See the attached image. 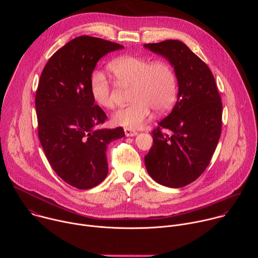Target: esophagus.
<instances>
[{"instance_id": "34e87169", "label": "esophagus", "mask_w": 258, "mask_h": 258, "mask_svg": "<svg viewBox=\"0 0 258 258\" xmlns=\"http://www.w3.org/2000/svg\"><path fill=\"white\" fill-rule=\"evenodd\" d=\"M124 134H125L126 137H134V136H136L138 133H137L135 130H133V128L124 127Z\"/></svg>"}]
</instances>
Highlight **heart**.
<instances>
[{
  "instance_id": "obj_1",
  "label": "heart",
  "mask_w": 258,
  "mask_h": 258,
  "mask_svg": "<svg viewBox=\"0 0 258 258\" xmlns=\"http://www.w3.org/2000/svg\"><path fill=\"white\" fill-rule=\"evenodd\" d=\"M108 69L118 84L132 87L133 102L117 109L112 115L116 125L138 127L150 117L152 109L157 113H164L173 106L178 83L175 70L169 62L123 56L113 60L108 65ZM91 94L100 106L113 107L111 89L102 73L94 75Z\"/></svg>"
}]
</instances>
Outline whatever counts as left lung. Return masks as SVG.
Wrapping results in <instances>:
<instances>
[{
    "instance_id": "obj_1",
    "label": "left lung",
    "mask_w": 258,
    "mask_h": 258,
    "mask_svg": "<svg viewBox=\"0 0 258 258\" xmlns=\"http://www.w3.org/2000/svg\"><path fill=\"white\" fill-rule=\"evenodd\" d=\"M145 48L170 62L178 83L173 109L151 132L153 145L145 156L146 168L160 185L181 188L197 179L211 160L222 133V98L208 66L180 41Z\"/></svg>"
}]
</instances>
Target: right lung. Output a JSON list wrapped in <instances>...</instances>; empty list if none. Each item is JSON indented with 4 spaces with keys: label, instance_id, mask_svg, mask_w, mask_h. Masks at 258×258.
Wrapping results in <instances>:
<instances>
[{
    "label": "right lung",
    "instance_id": "1",
    "mask_svg": "<svg viewBox=\"0 0 258 258\" xmlns=\"http://www.w3.org/2000/svg\"><path fill=\"white\" fill-rule=\"evenodd\" d=\"M122 48L78 36L53 54L40 78L35 94L40 142L55 172L81 190L96 187L107 176V145L124 136L121 126L96 130L107 115L91 94L97 62Z\"/></svg>",
    "mask_w": 258,
    "mask_h": 258
}]
</instances>
